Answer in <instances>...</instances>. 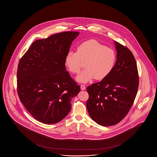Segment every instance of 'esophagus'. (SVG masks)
Segmentation results:
<instances>
[{
  "label": "esophagus",
  "instance_id": "1",
  "mask_svg": "<svg viewBox=\"0 0 157 157\" xmlns=\"http://www.w3.org/2000/svg\"><path fill=\"white\" fill-rule=\"evenodd\" d=\"M81 89L82 90H85L86 89V87H85V86L84 85H81Z\"/></svg>",
  "mask_w": 157,
  "mask_h": 157
}]
</instances>
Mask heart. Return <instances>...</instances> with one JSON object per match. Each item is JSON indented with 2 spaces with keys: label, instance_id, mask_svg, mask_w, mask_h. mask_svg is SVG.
<instances>
[{
  "label": "heart",
  "instance_id": "heart-1",
  "mask_svg": "<svg viewBox=\"0 0 157 157\" xmlns=\"http://www.w3.org/2000/svg\"><path fill=\"white\" fill-rule=\"evenodd\" d=\"M116 54L111 48L106 47L95 40H90L79 45L76 52L69 51L65 58V65L72 74H78L85 62L84 69L76 80L87 83L94 78L102 80L111 74L114 67Z\"/></svg>",
  "mask_w": 157,
  "mask_h": 157
}]
</instances>
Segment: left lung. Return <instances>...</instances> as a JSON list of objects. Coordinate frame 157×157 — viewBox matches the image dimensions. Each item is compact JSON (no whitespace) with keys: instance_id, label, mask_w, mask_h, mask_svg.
Wrapping results in <instances>:
<instances>
[{"instance_id":"left-lung-1","label":"left lung","mask_w":157,"mask_h":157,"mask_svg":"<svg viewBox=\"0 0 157 157\" xmlns=\"http://www.w3.org/2000/svg\"><path fill=\"white\" fill-rule=\"evenodd\" d=\"M117 61L111 74L87 88L86 107L98 124L109 127L119 123L129 111L136 97L139 77L136 60L127 47L115 41Z\"/></svg>"}]
</instances>
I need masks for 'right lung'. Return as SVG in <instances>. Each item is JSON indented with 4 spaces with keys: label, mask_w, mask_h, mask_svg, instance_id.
<instances>
[{
    "label": "right lung",
    "mask_w": 157,
    "mask_h": 157,
    "mask_svg": "<svg viewBox=\"0 0 157 157\" xmlns=\"http://www.w3.org/2000/svg\"><path fill=\"white\" fill-rule=\"evenodd\" d=\"M79 33L64 32L35 41L17 67L21 102L38 121L60 122L71 109L72 98L81 88L66 70L65 58Z\"/></svg>",
    "instance_id": "add662e5"
}]
</instances>
